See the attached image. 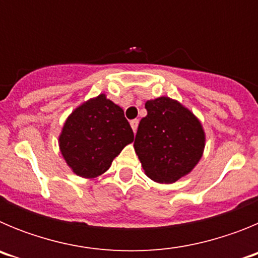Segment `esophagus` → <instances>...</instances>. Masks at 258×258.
Instances as JSON below:
<instances>
[{"mask_svg": "<svg viewBox=\"0 0 258 258\" xmlns=\"http://www.w3.org/2000/svg\"><path fill=\"white\" fill-rule=\"evenodd\" d=\"M138 122H140V121H138L137 118H136V120H132V121H131L132 129H133L134 133H136V132H137V127H138Z\"/></svg>", "mask_w": 258, "mask_h": 258, "instance_id": "1", "label": "esophagus"}]
</instances>
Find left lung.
<instances>
[{"mask_svg": "<svg viewBox=\"0 0 258 258\" xmlns=\"http://www.w3.org/2000/svg\"><path fill=\"white\" fill-rule=\"evenodd\" d=\"M134 150L145 173L159 183H173L195 168L202 159L206 133L190 109L169 97L145 104Z\"/></svg>", "mask_w": 258, "mask_h": 258, "instance_id": "8db88e82", "label": "left lung"}]
</instances>
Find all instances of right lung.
<instances>
[{"mask_svg":"<svg viewBox=\"0 0 258 258\" xmlns=\"http://www.w3.org/2000/svg\"><path fill=\"white\" fill-rule=\"evenodd\" d=\"M133 141V131L121 107L101 94L68 116L59 136V147L74 173L95 178Z\"/></svg>","mask_w":258,"mask_h":258,"instance_id":"add662e5","label":"right lung"}]
</instances>
